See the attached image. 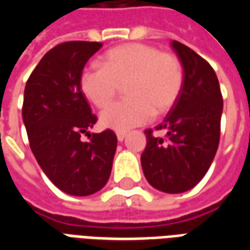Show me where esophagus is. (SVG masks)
Masks as SVG:
<instances>
[{
    "instance_id": "obj_1",
    "label": "esophagus",
    "mask_w": 250,
    "mask_h": 250,
    "mask_svg": "<svg viewBox=\"0 0 250 250\" xmlns=\"http://www.w3.org/2000/svg\"><path fill=\"white\" fill-rule=\"evenodd\" d=\"M116 136H118V141L122 142L125 136H127V132H125V131H118V132H116Z\"/></svg>"
}]
</instances>
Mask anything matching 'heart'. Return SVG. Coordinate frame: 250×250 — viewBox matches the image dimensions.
I'll use <instances>...</instances> for the list:
<instances>
[{
    "mask_svg": "<svg viewBox=\"0 0 250 250\" xmlns=\"http://www.w3.org/2000/svg\"><path fill=\"white\" fill-rule=\"evenodd\" d=\"M185 82L177 55L158 46L130 42L105 52L102 66L89 65L80 75V88L98 108H104L125 85L126 99L100 114L104 127L125 131L141 125L152 114L167 112L178 100Z\"/></svg>",
    "mask_w": 250,
    "mask_h": 250,
    "instance_id": "1",
    "label": "heart"
}]
</instances>
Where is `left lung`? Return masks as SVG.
<instances>
[{
    "mask_svg": "<svg viewBox=\"0 0 250 250\" xmlns=\"http://www.w3.org/2000/svg\"><path fill=\"white\" fill-rule=\"evenodd\" d=\"M171 45L182 62L185 82L178 100L155 130L147 128L142 168L152 188L184 193L204 178L214 159L221 135L222 93L214 69L182 42Z\"/></svg>",
    "mask_w": 250,
    "mask_h": 250,
    "instance_id": "obj_1",
    "label": "left lung"
}]
</instances>
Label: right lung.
<instances>
[{"label": "right lung", "instance_id": "obj_1", "mask_svg": "<svg viewBox=\"0 0 250 250\" xmlns=\"http://www.w3.org/2000/svg\"><path fill=\"white\" fill-rule=\"evenodd\" d=\"M98 41H65L48 51L30 73L22 119L30 150L52 184L71 195H89L107 184L118 138L112 130L89 134L98 122L80 88V75Z\"/></svg>", "mask_w": 250, "mask_h": 250}]
</instances>
